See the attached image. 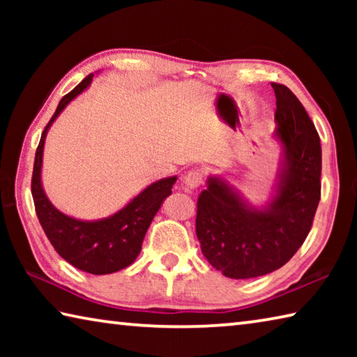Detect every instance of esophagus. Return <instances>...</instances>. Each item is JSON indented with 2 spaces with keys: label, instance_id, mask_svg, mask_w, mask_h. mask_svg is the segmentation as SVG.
<instances>
[{
  "label": "esophagus",
  "instance_id": "esophagus-1",
  "mask_svg": "<svg viewBox=\"0 0 357 357\" xmlns=\"http://www.w3.org/2000/svg\"><path fill=\"white\" fill-rule=\"evenodd\" d=\"M183 184L185 185V189H198L203 184V173L200 170H190L183 178Z\"/></svg>",
  "mask_w": 357,
  "mask_h": 357
}]
</instances>
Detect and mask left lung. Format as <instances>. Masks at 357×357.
Segmentation results:
<instances>
[{
	"instance_id": "8db88e82",
	"label": "left lung",
	"mask_w": 357,
	"mask_h": 357,
	"mask_svg": "<svg viewBox=\"0 0 357 357\" xmlns=\"http://www.w3.org/2000/svg\"><path fill=\"white\" fill-rule=\"evenodd\" d=\"M271 86L277 99L273 137L280 157L268 200L250 203L223 174H209L197 200L203 255L229 279H253L288 263L310 231L321 193L315 126L285 84Z\"/></svg>"
}]
</instances>
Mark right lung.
<instances>
[{
	"mask_svg": "<svg viewBox=\"0 0 357 357\" xmlns=\"http://www.w3.org/2000/svg\"><path fill=\"white\" fill-rule=\"evenodd\" d=\"M93 78L94 74H89L69 94L64 96L50 123L42 132L39 146L36 151L31 193L40 225L59 257L84 273L104 275L118 273L135 261L142 250L144 234L162 202L172 193V187L176 183L178 176L162 178L155 183H151L126 206L104 219H75L53 206L42 185V159H44L45 138L52 124L64 108L83 91H86L89 84L93 83Z\"/></svg>",
	"mask_w": 357,
	"mask_h": 357,
	"instance_id": "obj_1",
	"label": "right lung"
}]
</instances>
